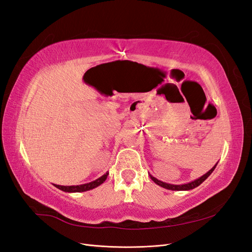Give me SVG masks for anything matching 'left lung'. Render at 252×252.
I'll use <instances>...</instances> for the list:
<instances>
[{
  "instance_id": "obj_1",
  "label": "left lung",
  "mask_w": 252,
  "mask_h": 252,
  "mask_svg": "<svg viewBox=\"0 0 252 252\" xmlns=\"http://www.w3.org/2000/svg\"><path fill=\"white\" fill-rule=\"evenodd\" d=\"M218 164V163H217ZM217 164L212 167V168L207 172V173H205L204 175H202L201 178H199V179H196V180H194V181H192V182H190V183H187V184H183V185H172V184H167V183H164V182H162V181H158V179H156L155 177H152V175L150 174V178H151V180L154 181L156 184H158V186H161V187H163V188H166V189H169V190H190V189H193V188H195V187H197L199 185H201L202 183L207 179L209 175L212 173V171L215 170V168L217 167Z\"/></svg>"
}]
</instances>
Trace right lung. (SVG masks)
<instances>
[{
  "mask_svg": "<svg viewBox=\"0 0 252 252\" xmlns=\"http://www.w3.org/2000/svg\"><path fill=\"white\" fill-rule=\"evenodd\" d=\"M109 173L106 172L104 175H102L101 178L96 179L95 181L94 182H90V183H87V184H83V185H77V186H61V185H55L57 188H59L60 190H63V191L65 192H83V191H87V190H90V189H94L97 186H100L102 183L105 182V180L107 179V175Z\"/></svg>",
  "mask_w": 252,
  "mask_h": 252,
  "instance_id": "1",
  "label": "right lung"
}]
</instances>
